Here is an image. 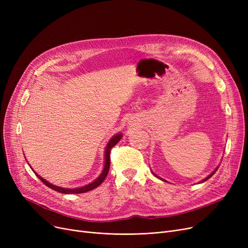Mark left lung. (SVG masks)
<instances>
[{
  "mask_svg": "<svg viewBox=\"0 0 248 248\" xmlns=\"http://www.w3.org/2000/svg\"><path fill=\"white\" fill-rule=\"evenodd\" d=\"M217 169H218V167H217V168H216V169H215V171H213V172H212V173H211V174H210V175H209V176H208V177H207V178H205V179H204V180H202V181H201V182H200V183H202V182H205V181H207V180H208V179H209V178H211V177H212V176H213V175H214V174H215V172H216V171H217ZM155 177H158V176H155ZM159 178H160V177H159ZM160 179H161V178H160ZM161 180H163V179H161ZM163 181H165V180H163Z\"/></svg>",
  "mask_w": 248,
  "mask_h": 248,
  "instance_id": "left-lung-1",
  "label": "left lung"
}]
</instances>
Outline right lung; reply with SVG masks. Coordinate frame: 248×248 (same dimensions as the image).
Returning <instances> with one entry per match:
<instances>
[{
    "instance_id": "add662e5",
    "label": "right lung",
    "mask_w": 248,
    "mask_h": 248,
    "mask_svg": "<svg viewBox=\"0 0 248 248\" xmlns=\"http://www.w3.org/2000/svg\"><path fill=\"white\" fill-rule=\"evenodd\" d=\"M122 137H123L122 134H117V135H115L114 137H112L110 139V140L108 141V144L107 145V148H106V155H104V159H106V160H104V168H103V170H102V173L100 174V176L95 181L93 182V183H90V184H88L86 186H83V187H80V188H75V189H68V188L58 187V186L52 185L51 183H49L48 181H46L45 179H43L42 177L39 176L36 172H34V173H36L37 177L40 179L47 187H49L50 189L54 190V191H57L59 193H62V194H79V193H85V192L93 190L94 188L98 187L102 183V182L104 181V179L107 178V176L108 174V171H109V166H110V158H109L110 151L117 144V142L121 140Z\"/></svg>"
}]
</instances>
